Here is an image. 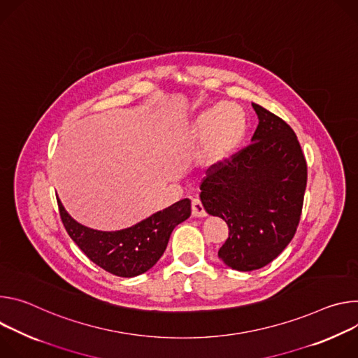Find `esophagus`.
<instances>
[{"label": "esophagus", "instance_id": "1", "mask_svg": "<svg viewBox=\"0 0 358 358\" xmlns=\"http://www.w3.org/2000/svg\"><path fill=\"white\" fill-rule=\"evenodd\" d=\"M192 215L194 217H205L208 215L199 197H193L192 199Z\"/></svg>", "mask_w": 358, "mask_h": 358}]
</instances>
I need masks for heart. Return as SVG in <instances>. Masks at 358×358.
Listing matches in <instances>:
<instances>
[{"instance_id":"1","label":"heart","mask_w":358,"mask_h":358,"mask_svg":"<svg viewBox=\"0 0 358 358\" xmlns=\"http://www.w3.org/2000/svg\"><path fill=\"white\" fill-rule=\"evenodd\" d=\"M246 134V115L233 103H217L201 112L190 125L189 136L194 142L206 141L209 162H222L241 146Z\"/></svg>"}]
</instances>
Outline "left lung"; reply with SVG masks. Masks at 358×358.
<instances>
[{"instance_id":"8db88e82","label":"left lung","mask_w":358,"mask_h":358,"mask_svg":"<svg viewBox=\"0 0 358 358\" xmlns=\"http://www.w3.org/2000/svg\"><path fill=\"white\" fill-rule=\"evenodd\" d=\"M252 105L259 116L252 143L212 165L201 183L206 212L229 226L217 256L239 271L268 264L292 242L307 185V162L294 131Z\"/></svg>"}]
</instances>
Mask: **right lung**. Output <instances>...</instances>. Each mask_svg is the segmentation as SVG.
Masks as SVG:
<instances>
[{
    "mask_svg": "<svg viewBox=\"0 0 358 358\" xmlns=\"http://www.w3.org/2000/svg\"><path fill=\"white\" fill-rule=\"evenodd\" d=\"M57 202L71 239L90 260L119 277H135L148 271L164 255L172 230L192 213L190 201L182 199L129 229L99 231L75 222L61 202Z\"/></svg>",
    "mask_w": 358,
    "mask_h": 358,
    "instance_id": "1",
    "label": "right lung"
}]
</instances>
